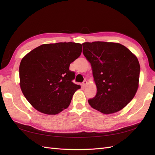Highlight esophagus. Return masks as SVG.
Listing matches in <instances>:
<instances>
[{
    "label": "esophagus",
    "instance_id": "1",
    "mask_svg": "<svg viewBox=\"0 0 155 155\" xmlns=\"http://www.w3.org/2000/svg\"><path fill=\"white\" fill-rule=\"evenodd\" d=\"M87 81L86 80H85V81H84L82 83V86L85 87V85H87Z\"/></svg>",
    "mask_w": 155,
    "mask_h": 155
}]
</instances>
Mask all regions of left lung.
<instances>
[{"instance_id": "1", "label": "left lung", "mask_w": 155, "mask_h": 155, "mask_svg": "<svg viewBox=\"0 0 155 155\" xmlns=\"http://www.w3.org/2000/svg\"><path fill=\"white\" fill-rule=\"evenodd\" d=\"M83 53L91 64L97 87L88 104L105 114L122 109L138 90L140 67L137 58L122 45L102 41L83 43Z\"/></svg>"}]
</instances>
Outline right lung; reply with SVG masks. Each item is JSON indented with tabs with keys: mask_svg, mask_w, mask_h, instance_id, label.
I'll return each instance as SVG.
<instances>
[{
	"mask_svg": "<svg viewBox=\"0 0 155 155\" xmlns=\"http://www.w3.org/2000/svg\"><path fill=\"white\" fill-rule=\"evenodd\" d=\"M79 43L45 44L35 48L21 60L20 86L23 94L36 110L57 114L67 109L80 86L72 82L74 72L70 64L80 56Z\"/></svg>",
	"mask_w": 155,
	"mask_h": 155,
	"instance_id": "1",
	"label": "right lung"
}]
</instances>
